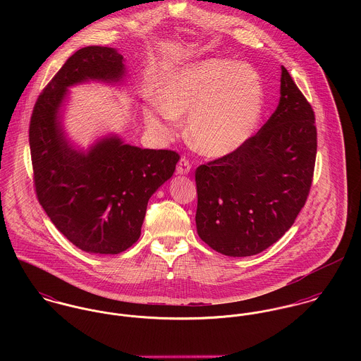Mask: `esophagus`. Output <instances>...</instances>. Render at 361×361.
<instances>
[{"mask_svg":"<svg viewBox=\"0 0 361 361\" xmlns=\"http://www.w3.org/2000/svg\"><path fill=\"white\" fill-rule=\"evenodd\" d=\"M192 171V164L186 157H180L178 165H176V173L179 175H186Z\"/></svg>","mask_w":361,"mask_h":361,"instance_id":"34e87169","label":"esophagus"}]
</instances>
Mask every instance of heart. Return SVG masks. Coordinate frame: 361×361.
<instances>
[{
    "instance_id": "heart-1",
    "label": "heart",
    "mask_w": 361,
    "mask_h": 361,
    "mask_svg": "<svg viewBox=\"0 0 361 361\" xmlns=\"http://www.w3.org/2000/svg\"><path fill=\"white\" fill-rule=\"evenodd\" d=\"M159 108H147L146 122L166 132L172 116L186 118V132L202 153L224 157L253 133L262 112V86L245 62L208 59L169 73L158 90Z\"/></svg>"
}]
</instances>
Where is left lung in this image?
Instances as JSON below:
<instances>
[{"label": "left lung", "mask_w": 361, "mask_h": 361, "mask_svg": "<svg viewBox=\"0 0 361 361\" xmlns=\"http://www.w3.org/2000/svg\"><path fill=\"white\" fill-rule=\"evenodd\" d=\"M317 154L315 115L282 66L281 99L257 133L196 169V226L225 256L261 253L293 225L309 197Z\"/></svg>", "instance_id": "left-lung-1"}]
</instances>
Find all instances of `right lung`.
<instances>
[{
  "label": "right lung",
  "mask_w": 361,
  "mask_h": 361,
  "mask_svg": "<svg viewBox=\"0 0 361 361\" xmlns=\"http://www.w3.org/2000/svg\"><path fill=\"white\" fill-rule=\"evenodd\" d=\"M122 61L109 47L78 50L39 96L29 126L39 203L69 242L96 255H118L137 242L150 197L179 159L176 152L139 149L119 137L104 139L87 154L65 140L58 111L66 89L87 79L118 82Z\"/></svg>",
  "instance_id": "add662e5"
}]
</instances>
